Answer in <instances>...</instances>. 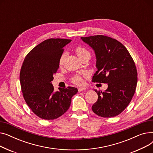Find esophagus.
Returning a JSON list of instances; mask_svg holds the SVG:
<instances>
[{
    "label": "esophagus",
    "mask_w": 153,
    "mask_h": 153,
    "mask_svg": "<svg viewBox=\"0 0 153 153\" xmlns=\"http://www.w3.org/2000/svg\"><path fill=\"white\" fill-rule=\"evenodd\" d=\"M85 90H86V88H85V87H80L78 89L79 92H81V91H85Z\"/></svg>",
    "instance_id": "34e87169"
}]
</instances>
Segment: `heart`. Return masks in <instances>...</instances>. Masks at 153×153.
<instances>
[{
	"label": "heart",
	"instance_id": "b5f03b06",
	"mask_svg": "<svg viewBox=\"0 0 153 153\" xmlns=\"http://www.w3.org/2000/svg\"><path fill=\"white\" fill-rule=\"evenodd\" d=\"M75 51L77 54V55L79 56V58L81 59L82 57H83L84 56L87 54H90L89 52L85 48L82 47V46H77L75 48ZM64 58H65V55L64 54L61 55V56L59 58V65L61 66L63 64V62L64 61ZM72 82H73L74 84H77V85H81L84 83V81L82 78L79 76H76L72 79Z\"/></svg>",
	"mask_w": 153,
	"mask_h": 153
}]
</instances>
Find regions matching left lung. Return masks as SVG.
<instances>
[{"label": "left lung", "mask_w": 153, "mask_h": 153, "mask_svg": "<svg viewBox=\"0 0 153 153\" xmlns=\"http://www.w3.org/2000/svg\"><path fill=\"white\" fill-rule=\"evenodd\" d=\"M81 39L95 54L97 71L92 81L108 84L105 91L94 90L98 99L92 110L102 117H115L126 108L135 92L138 74L134 62L125 46L115 39L96 35Z\"/></svg>", "instance_id": "left-lung-1"}]
</instances>
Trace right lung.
I'll return each instance as SVG.
<instances>
[{
	"mask_svg": "<svg viewBox=\"0 0 153 153\" xmlns=\"http://www.w3.org/2000/svg\"><path fill=\"white\" fill-rule=\"evenodd\" d=\"M71 39L50 38L33 48L23 61L20 81L23 96L28 106L38 117L54 120L69 109L77 88L68 87L54 91L53 74L59 65L63 48Z\"/></svg>",
	"mask_w": 153,
	"mask_h": 153,
	"instance_id": "obj_1",
	"label": "right lung"
}]
</instances>
